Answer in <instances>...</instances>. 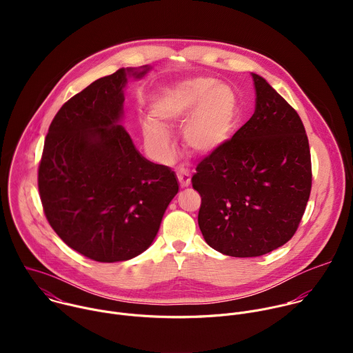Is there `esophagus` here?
Listing matches in <instances>:
<instances>
[{
    "instance_id": "1",
    "label": "esophagus",
    "mask_w": 353,
    "mask_h": 353,
    "mask_svg": "<svg viewBox=\"0 0 353 353\" xmlns=\"http://www.w3.org/2000/svg\"><path fill=\"white\" fill-rule=\"evenodd\" d=\"M177 179H179V183H180V185L184 188V187H188L190 184H191V176H190V173H188V170H185V169H179L177 170Z\"/></svg>"
}]
</instances>
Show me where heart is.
<instances>
[{"label": "heart", "mask_w": 353, "mask_h": 353, "mask_svg": "<svg viewBox=\"0 0 353 353\" xmlns=\"http://www.w3.org/2000/svg\"><path fill=\"white\" fill-rule=\"evenodd\" d=\"M237 112L233 90L208 77L185 79L165 89L154 102L152 117L142 125L146 143L162 159L173 155L169 128L183 125L185 145L210 155L230 138Z\"/></svg>", "instance_id": "heart-1"}]
</instances>
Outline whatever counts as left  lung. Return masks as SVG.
Instances as JSON below:
<instances>
[{"label": "left lung", "instance_id": "left-lung-1", "mask_svg": "<svg viewBox=\"0 0 353 353\" xmlns=\"http://www.w3.org/2000/svg\"><path fill=\"white\" fill-rule=\"evenodd\" d=\"M256 110L216 152L196 166L198 225L205 241L230 257H259L292 239L312 190L306 130L296 110L251 74Z\"/></svg>", "mask_w": 353, "mask_h": 353}]
</instances>
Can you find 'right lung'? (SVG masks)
I'll list each match as a JSON object with an SVG mask.
<instances>
[{"instance_id":"obj_1","label":"right lung","mask_w":353,"mask_h":353,"mask_svg":"<svg viewBox=\"0 0 353 353\" xmlns=\"http://www.w3.org/2000/svg\"><path fill=\"white\" fill-rule=\"evenodd\" d=\"M149 70L120 68L92 82L64 103L44 141L37 184L46 218L93 261L143 253L179 192L174 172L145 159L120 124L128 77Z\"/></svg>"}]
</instances>
